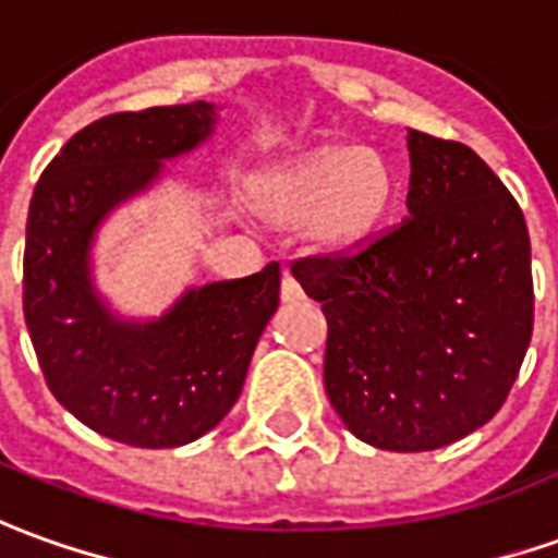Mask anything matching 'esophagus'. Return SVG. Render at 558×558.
<instances>
[{"label": "esophagus", "instance_id": "34e87169", "mask_svg": "<svg viewBox=\"0 0 558 558\" xmlns=\"http://www.w3.org/2000/svg\"><path fill=\"white\" fill-rule=\"evenodd\" d=\"M280 299H283V302H302V299H305L302 283L292 278V275H283V283H280Z\"/></svg>", "mask_w": 558, "mask_h": 558}]
</instances>
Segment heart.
Listing matches in <instances>:
<instances>
[{
  "instance_id": "heart-1",
  "label": "heart",
  "mask_w": 558,
  "mask_h": 558,
  "mask_svg": "<svg viewBox=\"0 0 558 558\" xmlns=\"http://www.w3.org/2000/svg\"><path fill=\"white\" fill-rule=\"evenodd\" d=\"M392 174L374 147H326L275 171L263 186L266 208L280 220L307 223L329 239H353L387 208Z\"/></svg>"
}]
</instances>
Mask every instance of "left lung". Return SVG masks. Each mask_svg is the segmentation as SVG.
<instances>
[{
    "mask_svg": "<svg viewBox=\"0 0 558 558\" xmlns=\"http://www.w3.org/2000/svg\"><path fill=\"white\" fill-rule=\"evenodd\" d=\"M408 217L292 263L323 305V384L360 441L423 453L498 414L535 323L525 217L471 147L408 132Z\"/></svg>",
    "mask_w": 558,
    "mask_h": 558,
    "instance_id": "obj_1",
    "label": "left lung"
}]
</instances>
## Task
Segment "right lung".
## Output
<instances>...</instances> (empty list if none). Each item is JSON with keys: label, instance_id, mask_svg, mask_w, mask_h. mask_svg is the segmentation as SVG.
Wrapping results in <instances>:
<instances>
[{"label": "right lung", "instance_id": "add662e5", "mask_svg": "<svg viewBox=\"0 0 558 558\" xmlns=\"http://www.w3.org/2000/svg\"><path fill=\"white\" fill-rule=\"evenodd\" d=\"M214 130V105L108 114L41 171L23 253V317L50 392L105 438L181 447L239 401L256 341L280 302V266L186 290L150 323L114 317L89 278L105 214L142 193Z\"/></svg>", "mask_w": 558, "mask_h": 558}]
</instances>
